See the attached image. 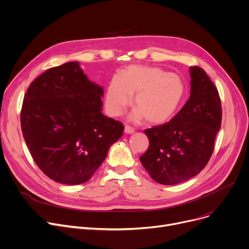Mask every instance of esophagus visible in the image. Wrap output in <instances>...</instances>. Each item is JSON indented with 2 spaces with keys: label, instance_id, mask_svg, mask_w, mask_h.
<instances>
[{
  "label": "esophagus",
  "instance_id": "esophagus-1",
  "mask_svg": "<svg viewBox=\"0 0 249 249\" xmlns=\"http://www.w3.org/2000/svg\"><path fill=\"white\" fill-rule=\"evenodd\" d=\"M124 132H125L126 134H133V133L135 132V130H134L132 127H130V126L126 125V126L124 127Z\"/></svg>",
  "mask_w": 249,
  "mask_h": 249
}]
</instances>
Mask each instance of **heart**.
<instances>
[{
  "mask_svg": "<svg viewBox=\"0 0 249 249\" xmlns=\"http://www.w3.org/2000/svg\"><path fill=\"white\" fill-rule=\"evenodd\" d=\"M130 119L152 124L168 121L177 113L186 95L184 81L175 73L154 67L130 65L115 75L107 89L106 106L112 116H119L132 102Z\"/></svg>",
  "mask_w": 249,
  "mask_h": 249,
  "instance_id": "b5f03b06",
  "label": "heart"
}]
</instances>
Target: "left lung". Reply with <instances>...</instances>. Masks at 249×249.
I'll use <instances>...</instances> for the list:
<instances>
[{"label": "left lung", "mask_w": 249, "mask_h": 249, "mask_svg": "<svg viewBox=\"0 0 249 249\" xmlns=\"http://www.w3.org/2000/svg\"><path fill=\"white\" fill-rule=\"evenodd\" d=\"M191 96L173 119L146 129L149 146L140 156L149 176L161 185H177L197 176L214 150L221 127L218 89L199 67L190 68Z\"/></svg>", "instance_id": "8db88e82"}]
</instances>
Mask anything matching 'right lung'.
I'll list each match as a JSON object with an SVG mask.
<instances>
[{
  "label": "right lung",
  "instance_id": "1",
  "mask_svg": "<svg viewBox=\"0 0 249 249\" xmlns=\"http://www.w3.org/2000/svg\"><path fill=\"white\" fill-rule=\"evenodd\" d=\"M103 95L77 61L49 69L30 84L21 128L35 163L49 178L84 184L122 136L123 124L102 113Z\"/></svg>",
  "mask_w": 249,
  "mask_h": 249
}]
</instances>
